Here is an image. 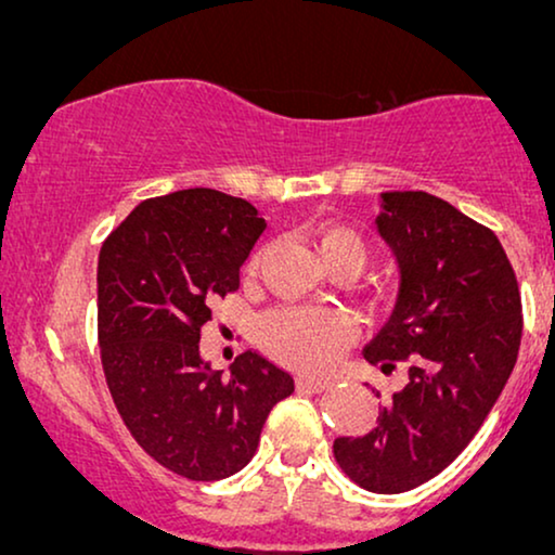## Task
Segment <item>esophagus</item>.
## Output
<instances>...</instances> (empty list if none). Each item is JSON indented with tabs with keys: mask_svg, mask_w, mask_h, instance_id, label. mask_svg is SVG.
I'll list each match as a JSON object with an SVG mask.
<instances>
[{
	"mask_svg": "<svg viewBox=\"0 0 555 555\" xmlns=\"http://www.w3.org/2000/svg\"><path fill=\"white\" fill-rule=\"evenodd\" d=\"M295 383L300 390H310V392H323L331 388V380H323V377H310V375H300Z\"/></svg>",
	"mask_w": 555,
	"mask_h": 555,
	"instance_id": "1",
	"label": "esophagus"
}]
</instances>
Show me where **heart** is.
<instances>
[{"label":"heart","instance_id":"obj_1","mask_svg":"<svg viewBox=\"0 0 555 555\" xmlns=\"http://www.w3.org/2000/svg\"><path fill=\"white\" fill-rule=\"evenodd\" d=\"M310 243L327 268L348 264L356 272L365 268L371 245L350 224L323 220L312 224ZM260 255H253L247 270H255ZM352 335L348 315L323 308H280L260 318L255 327L258 345L272 360L305 373L331 367Z\"/></svg>","mask_w":555,"mask_h":555}]
</instances>
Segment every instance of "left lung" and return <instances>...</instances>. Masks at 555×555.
<instances>
[{"label":"left lung","mask_w":555,"mask_h":555,"mask_svg":"<svg viewBox=\"0 0 555 555\" xmlns=\"http://www.w3.org/2000/svg\"><path fill=\"white\" fill-rule=\"evenodd\" d=\"M377 232L400 264L396 310L363 350L383 373L408 365L377 425L337 438L345 476L403 493L470 443L516 365L524 315L516 272L495 232L428 192H383ZM380 396V392H377Z\"/></svg>","instance_id":"8db88e82"}]
</instances>
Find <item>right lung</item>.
Segmentation results:
<instances>
[{"instance_id":"right-lung-1","label":"right lung","mask_w":555,"mask_h":555,"mask_svg":"<svg viewBox=\"0 0 555 555\" xmlns=\"http://www.w3.org/2000/svg\"><path fill=\"white\" fill-rule=\"evenodd\" d=\"M264 220L247 199L192 188L144 199L102 243L98 337L104 380L127 430L188 480L243 470L272 405L295 380L245 350L230 375L199 358L210 305L240 287Z\"/></svg>"}]
</instances>
